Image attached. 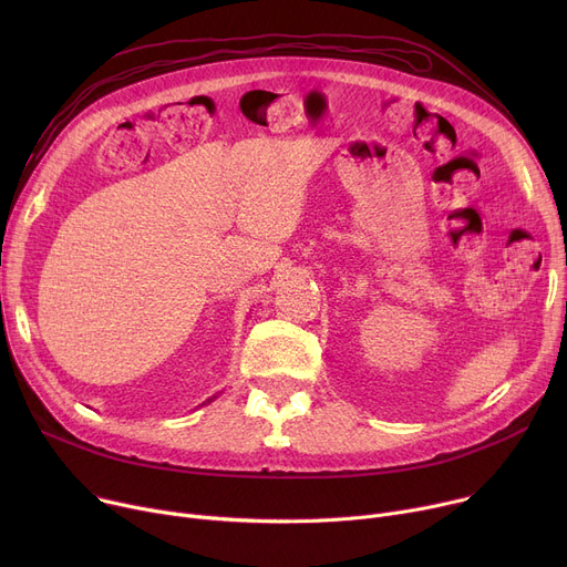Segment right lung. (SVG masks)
<instances>
[{"label":"right lung","mask_w":567,"mask_h":567,"mask_svg":"<svg viewBox=\"0 0 567 567\" xmlns=\"http://www.w3.org/2000/svg\"><path fill=\"white\" fill-rule=\"evenodd\" d=\"M208 402H214V398H208V400H206V402H204V404H208Z\"/></svg>","instance_id":"add662e5"}]
</instances>
